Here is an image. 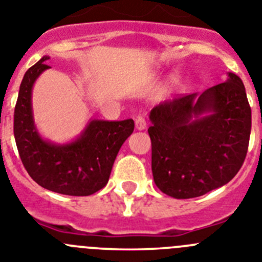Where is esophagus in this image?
Wrapping results in <instances>:
<instances>
[{"label": "esophagus", "mask_w": 262, "mask_h": 262, "mask_svg": "<svg viewBox=\"0 0 262 262\" xmlns=\"http://www.w3.org/2000/svg\"><path fill=\"white\" fill-rule=\"evenodd\" d=\"M134 122H136V128L138 129V130H143V129L146 128V120L145 117L141 116V115H138V116L136 117Z\"/></svg>", "instance_id": "34e87169"}]
</instances>
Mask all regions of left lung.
<instances>
[{"label": "left lung", "mask_w": 262, "mask_h": 262, "mask_svg": "<svg viewBox=\"0 0 262 262\" xmlns=\"http://www.w3.org/2000/svg\"><path fill=\"white\" fill-rule=\"evenodd\" d=\"M150 120L152 176L171 197L193 199L222 187L244 163L252 115L244 84L234 73L201 95L160 103Z\"/></svg>", "instance_id": "8db88e82"}]
</instances>
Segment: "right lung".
Wrapping results in <instances>:
<instances>
[{"label":"right lung","mask_w":262,"mask_h":262,"mask_svg":"<svg viewBox=\"0 0 262 262\" xmlns=\"http://www.w3.org/2000/svg\"><path fill=\"white\" fill-rule=\"evenodd\" d=\"M44 56L26 72L14 110V137L28 175L40 187L67 195H90L104 188L120 147L133 133L134 121L93 120L81 138L63 146L44 141L32 120L31 93L47 70Z\"/></svg>","instance_id":"1"}]
</instances>
